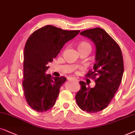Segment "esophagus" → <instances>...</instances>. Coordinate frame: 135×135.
<instances>
[{
  "label": "esophagus",
  "instance_id": "obj_1",
  "mask_svg": "<svg viewBox=\"0 0 135 135\" xmlns=\"http://www.w3.org/2000/svg\"><path fill=\"white\" fill-rule=\"evenodd\" d=\"M68 80L69 81H70V80H75V81H77V80L75 78H73V77H69L68 78Z\"/></svg>",
  "mask_w": 135,
  "mask_h": 135
}]
</instances>
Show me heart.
Returning <instances> with one entry per match:
<instances>
[{
	"label": "heart",
	"mask_w": 135,
	"mask_h": 135,
	"mask_svg": "<svg viewBox=\"0 0 135 135\" xmlns=\"http://www.w3.org/2000/svg\"><path fill=\"white\" fill-rule=\"evenodd\" d=\"M84 47H90L91 48V46L88 42H82L78 45V49H79V48H84Z\"/></svg>",
	"instance_id": "obj_1"
}]
</instances>
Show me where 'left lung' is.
<instances>
[{
    "label": "left lung",
    "instance_id": "1",
    "mask_svg": "<svg viewBox=\"0 0 135 135\" xmlns=\"http://www.w3.org/2000/svg\"><path fill=\"white\" fill-rule=\"evenodd\" d=\"M80 35L91 39L96 47L94 70L86 75L95 78L96 84L86 87V83L80 81L81 89L75 99L83 110L98 112L107 107L119 88L124 71L123 56L117 43L103 29H89Z\"/></svg>",
    "mask_w": 135,
    "mask_h": 135
}]
</instances>
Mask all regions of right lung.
I'll return each instance as SVG.
<instances>
[{"label": "right lung", "instance_id": "right-lung-1", "mask_svg": "<svg viewBox=\"0 0 135 135\" xmlns=\"http://www.w3.org/2000/svg\"><path fill=\"white\" fill-rule=\"evenodd\" d=\"M47 25L35 31L25 44L23 87L30 106L39 112L51 109L58 98L65 77L52 78L46 71L48 64L57 57L63 46L80 33Z\"/></svg>", "mask_w": 135, "mask_h": 135}]
</instances>
